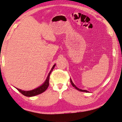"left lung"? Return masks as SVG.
Returning <instances> with one entry per match:
<instances>
[{
	"instance_id": "obj_1",
	"label": "left lung",
	"mask_w": 122,
	"mask_h": 122,
	"mask_svg": "<svg viewBox=\"0 0 122 122\" xmlns=\"http://www.w3.org/2000/svg\"><path fill=\"white\" fill-rule=\"evenodd\" d=\"M70 81H71V84L73 86V87H74L76 90H78V91H80V92H86V93H87V92H88V91H86V90H81V89H79V88H78V87H77V86H75V84L73 83V82H72V80H71V79H70Z\"/></svg>"
}]
</instances>
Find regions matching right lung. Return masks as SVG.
<instances>
[{"label": "right lung", "instance_id": "right-lung-1", "mask_svg": "<svg viewBox=\"0 0 122 122\" xmlns=\"http://www.w3.org/2000/svg\"><path fill=\"white\" fill-rule=\"evenodd\" d=\"M55 66V64L53 66L52 69H51V71H50L48 75L46 81H45V82H44L41 86H40L39 87L36 88V89H34V90H31V91H25L21 90H20L18 88H16L17 90L19 92H20L22 94H23V95L25 96H26V97L34 96H36V95L43 93L44 92H45L47 90V88H48V86H49L50 75L51 73L52 72V71H53V69L54 68Z\"/></svg>", "mask_w": 122, "mask_h": 122}]
</instances>
